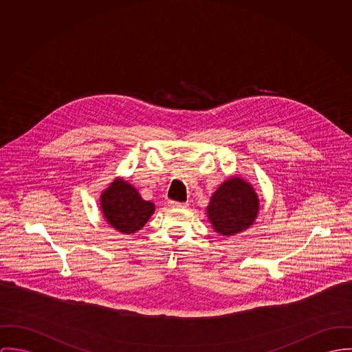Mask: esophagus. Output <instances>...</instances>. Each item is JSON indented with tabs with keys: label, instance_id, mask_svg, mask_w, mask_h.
I'll use <instances>...</instances> for the list:
<instances>
[{
	"label": "esophagus",
	"instance_id": "obj_1",
	"mask_svg": "<svg viewBox=\"0 0 352 352\" xmlns=\"http://www.w3.org/2000/svg\"><path fill=\"white\" fill-rule=\"evenodd\" d=\"M188 202H177V201H168V206L171 208H188Z\"/></svg>",
	"mask_w": 352,
	"mask_h": 352
}]
</instances>
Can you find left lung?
I'll return each mask as SVG.
<instances>
[{
    "label": "left lung",
    "mask_w": 352,
    "mask_h": 352,
    "mask_svg": "<svg viewBox=\"0 0 352 352\" xmlns=\"http://www.w3.org/2000/svg\"><path fill=\"white\" fill-rule=\"evenodd\" d=\"M259 212V199L254 188L234 177L221 184L210 197L206 214L213 230L223 236L245 231L254 224Z\"/></svg>",
    "instance_id": "8db88e82"
}]
</instances>
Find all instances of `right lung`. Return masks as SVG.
Wrapping results in <instances>:
<instances>
[{
	"label": "right lung",
	"instance_id": "obj_1",
	"mask_svg": "<svg viewBox=\"0 0 352 352\" xmlns=\"http://www.w3.org/2000/svg\"><path fill=\"white\" fill-rule=\"evenodd\" d=\"M101 209L107 221L118 232L133 234L148 221L155 205L144 201L132 185L118 178L102 192Z\"/></svg>",
	"mask_w": 352,
	"mask_h": 352
}]
</instances>
